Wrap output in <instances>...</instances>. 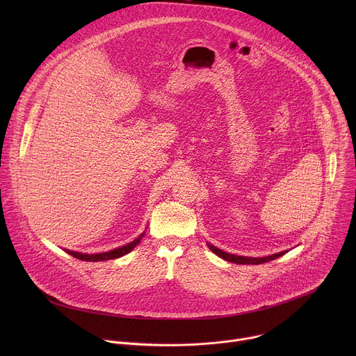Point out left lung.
Returning <instances> with one entry per match:
<instances>
[{"label":"left lung","instance_id":"1","mask_svg":"<svg viewBox=\"0 0 356 356\" xmlns=\"http://www.w3.org/2000/svg\"><path fill=\"white\" fill-rule=\"evenodd\" d=\"M207 246L210 248L211 252H214L217 257L222 258L224 261H228L231 264H236V265H261V264H265V262H269V261H273L282 255H284L286 252L289 250H282L279 253H273V255H269V257H264V258H250V257H239V255H234V253H228V252H224L221 250L220 248L214 246L213 243H209L207 242Z\"/></svg>","mask_w":356,"mask_h":356}]
</instances>
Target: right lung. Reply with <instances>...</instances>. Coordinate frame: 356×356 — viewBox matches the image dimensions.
I'll return each mask as SVG.
<instances>
[{"label":"right lung","instance_id":"add662e5","mask_svg":"<svg viewBox=\"0 0 356 356\" xmlns=\"http://www.w3.org/2000/svg\"><path fill=\"white\" fill-rule=\"evenodd\" d=\"M145 235V231L138 236L135 238L132 242L124 245V246H120V248H115V249H111V250H107V252H99V253H81V252H76V250H70V249H65L69 255L77 258V259H81V261H86V262H101V261H110V259H117V258H121L124 255H127V253H129L139 242L140 239L143 238Z\"/></svg>","mask_w":356,"mask_h":356}]
</instances>
